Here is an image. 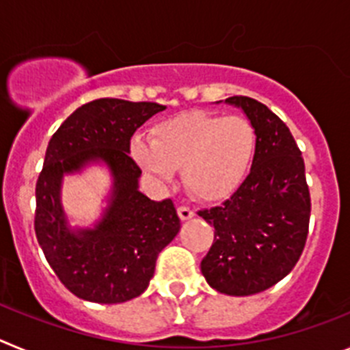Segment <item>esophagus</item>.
<instances>
[{"instance_id": "34e87169", "label": "esophagus", "mask_w": 350, "mask_h": 350, "mask_svg": "<svg viewBox=\"0 0 350 350\" xmlns=\"http://www.w3.org/2000/svg\"><path fill=\"white\" fill-rule=\"evenodd\" d=\"M177 212H178V217H180L182 221H187V219H191L194 215V210H191L189 206H185V205L178 206Z\"/></svg>"}]
</instances>
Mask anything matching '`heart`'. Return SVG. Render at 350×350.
<instances>
[{"mask_svg":"<svg viewBox=\"0 0 350 350\" xmlns=\"http://www.w3.org/2000/svg\"><path fill=\"white\" fill-rule=\"evenodd\" d=\"M131 154L145 172L172 180L182 170L185 189L202 202H221L243 184L258 154V131L249 119L202 110L178 113L137 137Z\"/></svg>","mask_w":350,"mask_h":350,"instance_id":"1","label":"heart"}]
</instances>
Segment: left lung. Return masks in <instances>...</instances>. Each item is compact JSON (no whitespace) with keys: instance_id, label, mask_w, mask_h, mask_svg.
<instances>
[{"instance_id":"8db88e82","label":"left lung","mask_w":350,"mask_h":350,"mask_svg":"<svg viewBox=\"0 0 350 350\" xmlns=\"http://www.w3.org/2000/svg\"><path fill=\"white\" fill-rule=\"evenodd\" d=\"M226 101L254 124L258 154L230 200L198 212L215 230L202 273L219 293L249 296L275 286L298 262L308 234L310 191L301 150L282 120L247 96Z\"/></svg>"}]
</instances>
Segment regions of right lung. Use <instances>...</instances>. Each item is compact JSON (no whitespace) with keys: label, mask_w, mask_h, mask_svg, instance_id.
<instances>
[{"label":"right lung","mask_w":350,"mask_h":350,"mask_svg":"<svg viewBox=\"0 0 350 350\" xmlns=\"http://www.w3.org/2000/svg\"><path fill=\"white\" fill-rule=\"evenodd\" d=\"M165 105L100 98L77 108L49 142L36 180L35 233L68 291L94 303L137 298L154 277L159 252L180 230L172 200L138 191L140 166L129 156L133 133ZM92 159L113 170V203L96 230L71 234L59 202L60 178Z\"/></svg>","instance_id":"right-lung-1"}]
</instances>
